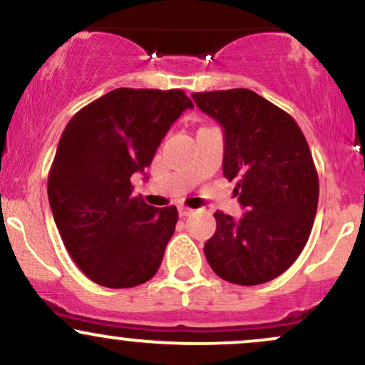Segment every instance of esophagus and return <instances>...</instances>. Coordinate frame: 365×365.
<instances>
[{
	"label": "esophagus",
	"mask_w": 365,
	"mask_h": 365,
	"mask_svg": "<svg viewBox=\"0 0 365 365\" xmlns=\"http://www.w3.org/2000/svg\"><path fill=\"white\" fill-rule=\"evenodd\" d=\"M192 211H194V210H190L189 206H183V204H182V206H178V213H180V216H182V218L189 216Z\"/></svg>",
	"instance_id": "1"
}]
</instances>
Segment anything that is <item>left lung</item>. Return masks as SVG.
<instances>
[{"instance_id":"1","label":"left lung","mask_w":365,"mask_h":365,"mask_svg":"<svg viewBox=\"0 0 365 365\" xmlns=\"http://www.w3.org/2000/svg\"><path fill=\"white\" fill-rule=\"evenodd\" d=\"M192 98L223 126V176L237 180L234 192L247 210L239 222L216 211L204 255L223 280L268 282L296 262L317 213L319 175L305 135L286 110L246 88Z\"/></svg>"}]
</instances>
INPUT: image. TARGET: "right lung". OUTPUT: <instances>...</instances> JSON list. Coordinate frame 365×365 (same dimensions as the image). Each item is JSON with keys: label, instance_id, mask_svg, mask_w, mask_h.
I'll return each instance as SVG.
<instances>
[{"label": "right lung", "instance_id": "1", "mask_svg": "<svg viewBox=\"0 0 365 365\" xmlns=\"http://www.w3.org/2000/svg\"><path fill=\"white\" fill-rule=\"evenodd\" d=\"M192 107L182 90L118 88L67 123L48 199L71 258L100 286H140L161 265L178 211L133 195L131 175L150 166L171 124Z\"/></svg>", "mask_w": 365, "mask_h": 365}]
</instances>
